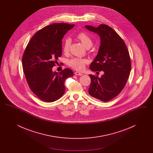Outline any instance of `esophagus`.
<instances>
[{
    "instance_id": "1",
    "label": "esophagus",
    "mask_w": 153,
    "mask_h": 153,
    "mask_svg": "<svg viewBox=\"0 0 153 153\" xmlns=\"http://www.w3.org/2000/svg\"><path fill=\"white\" fill-rule=\"evenodd\" d=\"M74 74L76 75H77V76H82V75H83V73H81V72H76Z\"/></svg>"
}]
</instances>
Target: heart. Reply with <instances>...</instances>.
Returning <instances> with one entry per match:
<instances>
[{
    "mask_svg": "<svg viewBox=\"0 0 153 153\" xmlns=\"http://www.w3.org/2000/svg\"><path fill=\"white\" fill-rule=\"evenodd\" d=\"M77 38L87 49L90 48L93 45L92 39L85 33L82 32L79 33L77 36ZM71 42V39L69 38H66L64 39L62 44V50L64 53H66L69 51ZM87 62V60L84 58H73L68 61L69 65L77 71L83 70L85 68V65Z\"/></svg>",
    "mask_w": 153,
    "mask_h": 153,
    "instance_id": "b5f03b06",
    "label": "heart"
}]
</instances>
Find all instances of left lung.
Here are the masks:
<instances>
[{"label": "left lung", "mask_w": 153, "mask_h": 153, "mask_svg": "<svg viewBox=\"0 0 153 153\" xmlns=\"http://www.w3.org/2000/svg\"><path fill=\"white\" fill-rule=\"evenodd\" d=\"M85 27L100 38L99 51L90 69L104 72L101 77L89 75L91 82L88 92L97 99L108 102L121 92L128 79L131 66L129 53L121 37L108 26Z\"/></svg>", "instance_id": "8db88e82"}]
</instances>
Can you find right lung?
Listing matches in <instances>:
<instances>
[{
    "mask_svg": "<svg viewBox=\"0 0 153 153\" xmlns=\"http://www.w3.org/2000/svg\"><path fill=\"white\" fill-rule=\"evenodd\" d=\"M74 25L54 23L40 30L26 46L22 58L23 73L31 91L41 100L53 102L64 95L65 81L73 76L66 68L53 72L58 57L62 55V39Z\"/></svg>",
    "mask_w": 153,
    "mask_h": 153,
    "instance_id": "1",
    "label": "right lung"
}]
</instances>
